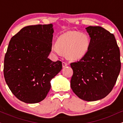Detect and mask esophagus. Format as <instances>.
<instances>
[{"mask_svg":"<svg viewBox=\"0 0 123 123\" xmlns=\"http://www.w3.org/2000/svg\"><path fill=\"white\" fill-rule=\"evenodd\" d=\"M68 63L65 62H62V67L63 68L65 67V66H68Z\"/></svg>","mask_w":123,"mask_h":123,"instance_id":"1","label":"esophagus"}]
</instances>
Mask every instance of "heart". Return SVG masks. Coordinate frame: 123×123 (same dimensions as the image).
I'll use <instances>...</instances> for the list:
<instances>
[{"label":"heart","mask_w":123,"mask_h":123,"mask_svg":"<svg viewBox=\"0 0 123 123\" xmlns=\"http://www.w3.org/2000/svg\"><path fill=\"white\" fill-rule=\"evenodd\" d=\"M91 44V38L86 33L69 31L58 37L56 44L52 45L51 51L55 56L66 53L70 60H79L87 55Z\"/></svg>","instance_id":"1"}]
</instances>
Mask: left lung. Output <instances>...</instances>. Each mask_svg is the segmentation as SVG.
<instances>
[{
  "mask_svg": "<svg viewBox=\"0 0 123 123\" xmlns=\"http://www.w3.org/2000/svg\"><path fill=\"white\" fill-rule=\"evenodd\" d=\"M91 44L87 55L70 63V87L79 98L95 101L111 92L121 69L120 53L113 34L101 26L86 28Z\"/></svg>",
  "mask_w": 123,
  "mask_h": 123,
  "instance_id": "1",
  "label": "left lung"
}]
</instances>
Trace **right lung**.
<instances>
[{"label": "right lung", "mask_w": 123, "mask_h": 123, "mask_svg": "<svg viewBox=\"0 0 123 123\" xmlns=\"http://www.w3.org/2000/svg\"><path fill=\"white\" fill-rule=\"evenodd\" d=\"M53 24L25 26L9 42L4 61V77L12 94L28 104L46 97L50 81L61 71V61L48 58L51 52Z\"/></svg>", "instance_id": "right-lung-1"}]
</instances>
